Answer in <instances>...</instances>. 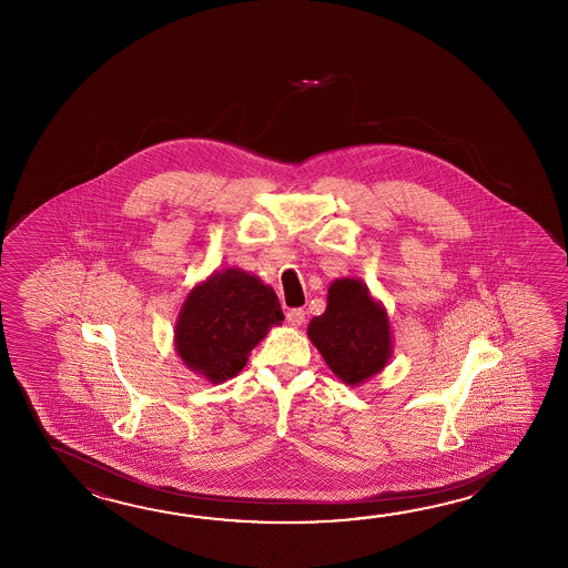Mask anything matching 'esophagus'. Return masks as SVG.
<instances>
[{
  "instance_id": "1",
  "label": "esophagus",
  "mask_w": 568,
  "mask_h": 568,
  "mask_svg": "<svg viewBox=\"0 0 568 568\" xmlns=\"http://www.w3.org/2000/svg\"><path fill=\"white\" fill-rule=\"evenodd\" d=\"M287 322L293 327H300V325L305 324V312L303 310H290L287 312Z\"/></svg>"
}]
</instances>
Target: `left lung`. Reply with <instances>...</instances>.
<instances>
[{
	"label": "left lung",
	"instance_id": "obj_1",
	"mask_svg": "<svg viewBox=\"0 0 568 568\" xmlns=\"http://www.w3.org/2000/svg\"><path fill=\"white\" fill-rule=\"evenodd\" d=\"M307 336L346 386L371 381L393 358L388 312L359 278L332 281L327 307L310 322Z\"/></svg>",
	"mask_w": 568,
	"mask_h": 568
}]
</instances>
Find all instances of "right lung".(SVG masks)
<instances>
[{"label":"right lung","mask_w":568,"mask_h":568,"mask_svg":"<svg viewBox=\"0 0 568 568\" xmlns=\"http://www.w3.org/2000/svg\"><path fill=\"white\" fill-rule=\"evenodd\" d=\"M277 293L236 266L214 271L185 295L178 313L174 347L187 371L222 384L248 362L253 347L283 324Z\"/></svg>","instance_id":"obj_1"}]
</instances>
